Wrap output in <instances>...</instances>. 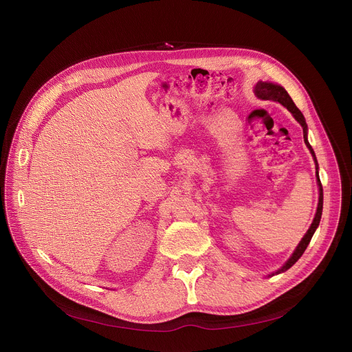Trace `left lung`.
<instances>
[{"label":"left lung","instance_id":"8db88e82","mask_svg":"<svg viewBox=\"0 0 352 352\" xmlns=\"http://www.w3.org/2000/svg\"><path fill=\"white\" fill-rule=\"evenodd\" d=\"M254 93L258 98L261 100H270V102H276V103H280L281 106H284L291 114L292 117L299 122V125L302 126V131H304V142L307 144V147L309 148V152L314 157V162H315V166H316V181H318V188H319V202H318V209H316V214H315V219L309 227V230L307 231V234L304 235V238L299 241L298 246L295 248V250L292 252V255L289 256V259L274 273L269 274V277L274 276V274H280V273H284L285 270H288L292 265L296 263V261L302 256V254L305 252L307 246L309 245L316 228L319 227V223H320V219H322V210H323V186L320 184V179H319V164H318V160H316V156H315V152L312 146L309 144L308 142V125H307V121H305V117L302 116V113H300L298 110V107L294 104L292 98L289 97V94L287 93V90L281 86V85H277V83H273V82H262L259 80L255 87H254Z\"/></svg>","mask_w":352,"mask_h":352}]
</instances>
